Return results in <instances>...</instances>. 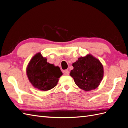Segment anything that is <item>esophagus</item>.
Instances as JSON below:
<instances>
[{"instance_id": "34e87169", "label": "esophagus", "mask_w": 128, "mask_h": 128, "mask_svg": "<svg viewBox=\"0 0 128 128\" xmlns=\"http://www.w3.org/2000/svg\"><path fill=\"white\" fill-rule=\"evenodd\" d=\"M64 75H67V76L69 75V72L68 70H66L64 71Z\"/></svg>"}]
</instances>
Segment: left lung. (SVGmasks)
I'll use <instances>...</instances> for the list:
<instances>
[{
	"instance_id": "obj_1",
	"label": "left lung",
	"mask_w": 128,
	"mask_h": 128,
	"mask_svg": "<svg viewBox=\"0 0 128 128\" xmlns=\"http://www.w3.org/2000/svg\"><path fill=\"white\" fill-rule=\"evenodd\" d=\"M72 66L70 75L79 88L89 91L99 86L104 74L103 66L99 60L88 54L78 58Z\"/></svg>"
}]
</instances>
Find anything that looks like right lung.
Listing matches in <instances>:
<instances>
[{"label":"right lung","mask_w":128,"mask_h":128,"mask_svg":"<svg viewBox=\"0 0 128 128\" xmlns=\"http://www.w3.org/2000/svg\"><path fill=\"white\" fill-rule=\"evenodd\" d=\"M26 75L32 86L40 91H46L54 88L62 75L60 68L47 62L40 52L30 60L26 69Z\"/></svg>","instance_id":"add662e5"}]
</instances>
